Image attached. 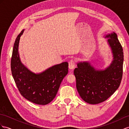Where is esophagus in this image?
<instances>
[{
    "mask_svg": "<svg viewBox=\"0 0 129 129\" xmlns=\"http://www.w3.org/2000/svg\"><path fill=\"white\" fill-rule=\"evenodd\" d=\"M75 67V61L73 59H71L70 61L69 62V68L70 70H73Z\"/></svg>",
    "mask_w": 129,
    "mask_h": 129,
    "instance_id": "34e87169",
    "label": "esophagus"
}]
</instances>
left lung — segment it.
<instances>
[{
    "label": "left lung",
    "instance_id": "left-lung-1",
    "mask_svg": "<svg viewBox=\"0 0 129 129\" xmlns=\"http://www.w3.org/2000/svg\"><path fill=\"white\" fill-rule=\"evenodd\" d=\"M111 48L113 60L103 70H98L88 61L77 64L74 74L80 96L90 104H98L110 98L119 88L123 76V50L114 32L106 34Z\"/></svg>",
    "mask_w": 129,
    "mask_h": 129
}]
</instances>
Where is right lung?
I'll return each mask as SVG.
<instances>
[{"label":"right lung","mask_w":129,"mask_h":129,"mask_svg":"<svg viewBox=\"0 0 129 129\" xmlns=\"http://www.w3.org/2000/svg\"><path fill=\"white\" fill-rule=\"evenodd\" d=\"M23 30L16 38L13 47L11 68L13 78L21 94L33 103L45 105L51 102L56 95L64 77L68 73V62H62L40 73L33 72L22 63L18 52Z\"/></svg>","instance_id":"1"}]
</instances>
